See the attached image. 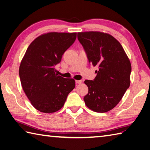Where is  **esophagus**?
<instances>
[{
	"instance_id": "34e87169",
	"label": "esophagus",
	"mask_w": 150,
	"mask_h": 150,
	"mask_svg": "<svg viewBox=\"0 0 150 150\" xmlns=\"http://www.w3.org/2000/svg\"><path fill=\"white\" fill-rule=\"evenodd\" d=\"M75 82H76V84H81V82H82V81H79V80H76L75 81Z\"/></svg>"
}]
</instances>
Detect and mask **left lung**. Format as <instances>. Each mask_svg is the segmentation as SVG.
Returning a JSON list of instances; mask_svg holds the SVG:
<instances>
[{
    "instance_id": "left-lung-1",
    "label": "left lung",
    "mask_w": 150,
    "mask_h": 150,
    "mask_svg": "<svg viewBox=\"0 0 150 150\" xmlns=\"http://www.w3.org/2000/svg\"><path fill=\"white\" fill-rule=\"evenodd\" d=\"M77 37L89 62L98 69L93 81H84L88 88L85 104L95 112H107L117 106L129 87V59L120 42L110 34L85 31L78 33Z\"/></svg>"
}]
</instances>
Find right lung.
I'll use <instances>...</instances> for the list:
<instances>
[{"instance_id": "right-lung-1", "label": "right lung", "mask_w": 150, "mask_h": 150, "mask_svg": "<svg viewBox=\"0 0 150 150\" xmlns=\"http://www.w3.org/2000/svg\"><path fill=\"white\" fill-rule=\"evenodd\" d=\"M77 38V33L50 32L37 37L28 46L19 67L22 87L33 106L52 113L61 109L75 80L55 73L54 66Z\"/></svg>"}]
</instances>
